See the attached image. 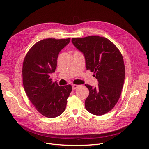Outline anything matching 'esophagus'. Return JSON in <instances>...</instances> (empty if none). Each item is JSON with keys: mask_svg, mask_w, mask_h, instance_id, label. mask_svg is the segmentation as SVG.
<instances>
[{"mask_svg": "<svg viewBox=\"0 0 149 149\" xmlns=\"http://www.w3.org/2000/svg\"><path fill=\"white\" fill-rule=\"evenodd\" d=\"M72 86V90H75L78 87V85H76V84H73Z\"/></svg>", "mask_w": 149, "mask_h": 149, "instance_id": "obj_1", "label": "esophagus"}]
</instances>
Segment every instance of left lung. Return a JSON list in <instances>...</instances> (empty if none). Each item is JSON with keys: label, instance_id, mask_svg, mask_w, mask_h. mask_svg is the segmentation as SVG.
<instances>
[{"label": "left lung", "instance_id": "8db88e82", "mask_svg": "<svg viewBox=\"0 0 149 149\" xmlns=\"http://www.w3.org/2000/svg\"><path fill=\"white\" fill-rule=\"evenodd\" d=\"M73 45L82 52L87 70L94 72L98 86L89 90L85 107L90 113L101 116L111 111L120 97L125 78L123 56L109 39L98 36L72 38Z\"/></svg>", "mask_w": 149, "mask_h": 149}]
</instances>
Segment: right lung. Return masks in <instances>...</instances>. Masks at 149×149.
Segmentation results:
<instances>
[{"label":"right lung","instance_id":"obj_1","mask_svg":"<svg viewBox=\"0 0 149 149\" xmlns=\"http://www.w3.org/2000/svg\"><path fill=\"white\" fill-rule=\"evenodd\" d=\"M70 38L41 40L29 49L22 67L23 84L29 100L36 110L48 118L60 116L65 111L72 86H59L50 74L55 71L59 52Z\"/></svg>","mask_w":149,"mask_h":149}]
</instances>
